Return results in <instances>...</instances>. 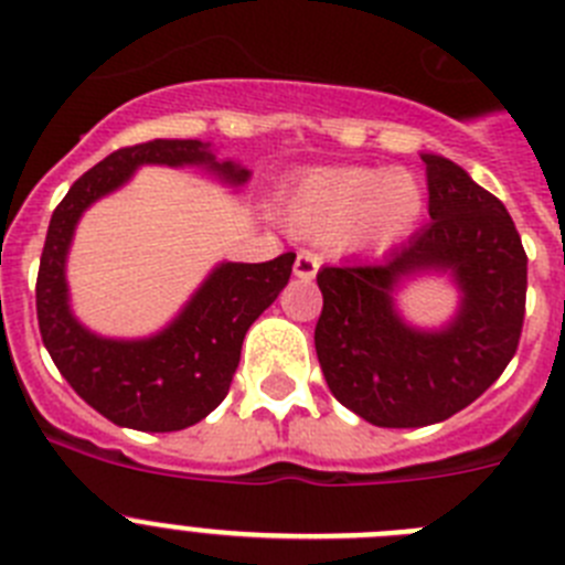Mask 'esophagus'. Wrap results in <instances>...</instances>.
<instances>
[{"mask_svg": "<svg viewBox=\"0 0 565 565\" xmlns=\"http://www.w3.org/2000/svg\"><path fill=\"white\" fill-rule=\"evenodd\" d=\"M319 266H322V259H319L317 254L299 252L297 259H294V274H297L299 279H313L317 277Z\"/></svg>", "mask_w": 565, "mask_h": 565, "instance_id": "obj_1", "label": "esophagus"}]
</instances>
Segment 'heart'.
Returning a JSON list of instances; mask_svg holds the SVG:
<instances>
[{"label":"heart","instance_id":"heart-1","mask_svg":"<svg viewBox=\"0 0 565 565\" xmlns=\"http://www.w3.org/2000/svg\"><path fill=\"white\" fill-rule=\"evenodd\" d=\"M422 209L424 192L411 172L319 169L288 194L286 221L313 239L348 234L356 246H387L416 226Z\"/></svg>","mask_w":565,"mask_h":565}]
</instances>
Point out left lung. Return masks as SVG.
Segmentation results:
<instances>
[{"label": "left lung", "instance_id": "obj_1", "mask_svg": "<svg viewBox=\"0 0 565 565\" xmlns=\"http://www.w3.org/2000/svg\"><path fill=\"white\" fill-rule=\"evenodd\" d=\"M433 221L382 263L326 266L313 344L339 404L376 427L456 416L507 371L526 313V252L495 194L447 158L424 154ZM450 270L465 306L447 332L422 334L392 311L404 273Z\"/></svg>", "mask_w": 565, "mask_h": 565}]
</instances>
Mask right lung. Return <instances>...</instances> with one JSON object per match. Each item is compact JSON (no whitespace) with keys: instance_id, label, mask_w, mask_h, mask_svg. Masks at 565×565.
Wrapping results in <instances>:
<instances>
[{"instance_id":"add662e5","label":"right lung","mask_w":565,"mask_h":565,"mask_svg":"<svg viewBox=\"0 0 565 565\" xmlns=\"http://www.w3.org/2000/svg\"><path fill=\"white\" fill-rule=\"evenodd\" d=\"M141 163H209L228 183L246 169L217 163L201 141H163L115 149L84 172L47 226L36 277V317L50 359L70 387L113 424L143 433H174L206 418L226 398L239 364L243 337L291 277L297 254L268 263H223L167 331L141 342H115L84 331L67 306L64 257L78 217L102 194L129 181Z\"/></svg>"}]
</instances>
